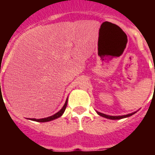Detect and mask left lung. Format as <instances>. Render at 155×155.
Wrapping results in <instances>:
<instances>
[{"mask_svg":"<svg viewBox=\"0 0 155 155\" xmlns=\"http://www.w3.org/2000/svg\"><path fill=\"white\" fill-rule=\"evenodd\" d=\"M135 113V112H134V113H131V114H125V115H120V116H112V115H107V114H102L101 112H98L97 111V114L99 115H101L102 117H104V118H106V119H110V120H120V119H124V118H127V117H130L131 116L132 114H134Z\"/></svg>","mask_w":155,"mask_h":155,"instance_id":"1","label":"left lung"}]
</instances>
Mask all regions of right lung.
Returning <instances> with one entry per match:
<instances>
[{"label": "right lung", "instance_id": "right-lung-1", "mask_svg": "<svg viewBox=\"0 0 155 155\" xmlns=\"http://www.w3.org/2000/svg\"><path fill=\"white\" fill-rule=\"evenodd\" d=\"M67 102H68V100H66L65 101V103H64V106L62 107L61 110L57 112L56 114H53V115H51L50 117H47V118H43V119H31V120H34V121H37V122H48V121H51V120H55V119H57L59 117H61L63 113L64 112L65 110V109H66V106H67Z\"/></svg>", "mask_w": 155, "mask_h": 155}]
</instances>
